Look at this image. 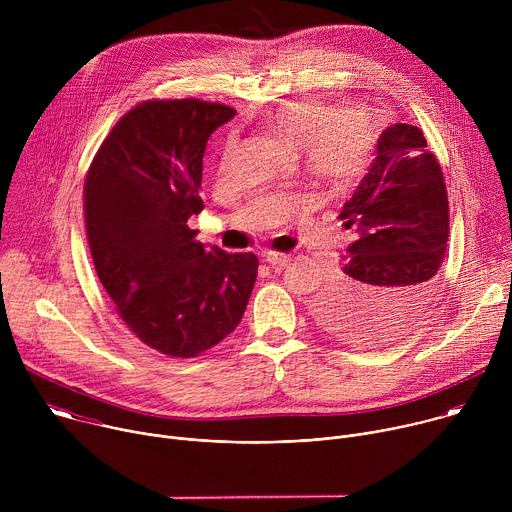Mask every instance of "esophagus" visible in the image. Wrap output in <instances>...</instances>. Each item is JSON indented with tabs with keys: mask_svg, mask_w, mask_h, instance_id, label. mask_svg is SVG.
Masks as SVG:
<instances>
[{
	"mask_svg": "<svg viewBox=\"0 0 512 512\" xmlns=\"http://www.w3.org/2000/svg\"><path fill=\"white\" fill-rule=\"evenodd\" d=\"M263 257H265V263H269L271 267H285L287 261H289V255L273 253V251H267Z\"/></svg>",
	"mask_w": 512,
	"mask_h": 512,
	"instance_id": "34e87169",
	"label": "esophagus"
}]
</instances>
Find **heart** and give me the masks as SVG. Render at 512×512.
<instances>
[{
    "mask_svg": "<svg viewBox=\"0 0 512 512\" xmlns=\"http://www.w3.org/2000/svg\"><path fill=\"white\" fill-rule=\"evenodd\" d=\"M271 125L291 148L302 150L316 176L336 184L352 180L369 162L377 143V123L367 109H330L320 99L279 107Z\"/></svg>",
    "mask_w": 512,
    "mask_h": 512,
    "instance_id": "heart-1",
    "label": "heart"
}]
</instances>
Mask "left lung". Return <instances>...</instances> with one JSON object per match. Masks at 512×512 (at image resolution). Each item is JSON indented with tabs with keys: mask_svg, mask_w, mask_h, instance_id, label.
Here are the masks:
<instances>
[{
	"mask_svg": "<svg viewBox=\"0 0 512 512\" xmlns=\"http://www.w3.org/2000/svg\"><path fill=\"white\" fill-rule=\"evenodd\" d=\"M338 218L358 239L318 294L316 318L356 344L397 338L431 298L450 231L442 168L417 127L393 123L379 135Z\"/></svg>",
	"mask_w": 512,
	"mask_h": 512,
	"instance_id": "8db88e82",
	"label": "left lung"
}]
</instances>
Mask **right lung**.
I'll return each instance as SVG.
<instances>
[{"label": "right lung", "mask_w": 512, "mask_h": 512, "mask_svg": "<svg viewBox=\"0 0 512 512\" xmlns=\"http://www.w3.org/2000/svg\"><path fill=\"white\" fill-rule=\"evenodd\" d=\"M235 115L196 99L143 103L111 129L87 176L97 275L127 328L168 356L192 358L227 338L255 285L253 253L206 249L188 229L204 208L206 141Z\"/></svg>", "instance_id": "1"}]
</instances>
